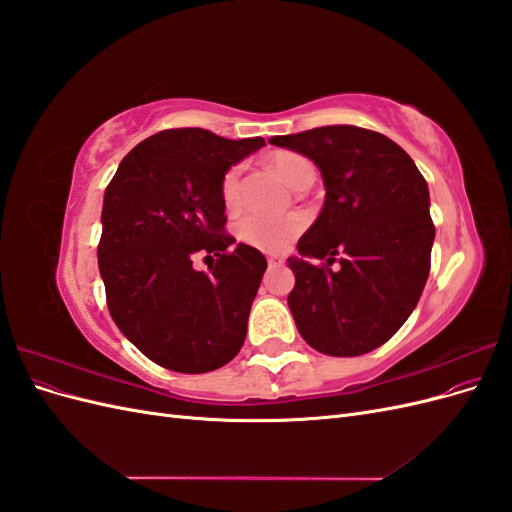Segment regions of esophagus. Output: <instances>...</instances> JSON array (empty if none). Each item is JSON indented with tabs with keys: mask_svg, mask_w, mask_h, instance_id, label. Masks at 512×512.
I'll list each match as a JSON object with an SVG mask.
<instances>
[{
	"mask_svg": "<svg viewBox=\"0 0 512 512\" xmlns=\"http://www.w3.org/2000/svg\"><path fill=\"white\" fill-rule=\"evenodd\" d=\"M267 260H269V267H282V265H284V258H282V256L271 254Z\"/></svg>",
	"mask_w": 512,
	"mask_h": 512,
	"instance_id": "obj_1",
	"label": "esophagus"
}]
</instances>
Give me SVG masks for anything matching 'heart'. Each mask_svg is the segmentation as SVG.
<instances>
[{"label":"heart","instance_id":"heart-1","mask_svg":"<svg viewBox=\"0 0 512 512\" xmlns=\"http://www.w3.org/2000/svg\"><path fill=\"white\" fill-rule=\"evenodd\" d=\"M269 168L290 188H299L305 181H314V166L299 153L277 151L269 158ZM222 200L228 209H235L241 198V170L232 166L222 177ZM307 226L305 213L292 211L286 215L247 213L237 222V237L262 252H282L286 245L301 235Z\"/></svg>","mask_w":512,"mask_h":512}]
</instances>
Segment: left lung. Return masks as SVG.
<instances>
[{"mask_svg":"<svg viewBox=\"0 0 512 512\" xmlns=\"http://www.w3.org/2000/svg\"><path fill=\"white\" fill-rule=\"evenodd\" d=\"M269 143L312 160L327 190L299 256L288 258L294 324L322 354L376 350L414 312L429 277L436 228L427 181L389 136L365 128L322 126Z\"/></svg>","mask_w":512,"mask_h":512,"instance_id":"obj_1","label":"left lung"}]
</instances>
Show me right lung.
<instances>
[{"instance_id":"add662e5","label":"right lung","mask_w":512,"mask_h":512,"mask_svg":"<svg viewBox=\"0 0 512 512\" xmlns=\"http://www.w3.org/2000/svg\"><path fill=\"white\" fill-rule=\"evenodd\" d=\"M265 141L164 130L121 160L102 203L98 267L119 331L153 363L205 374L241 350L267 260L224 232L222 177ZM216 258L211 274L191 265Z\"/></svg>"}]
</instances>
